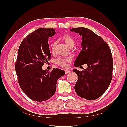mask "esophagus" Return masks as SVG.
<instances>
[{
	"label": "esophagus",
	"instance_id": "obj_1",
	"mask_svg": "<svg viewBox=\"0 0 127 127\" xmlns=\"http://www.w3.org/2000/svg\"><path fill=\"white\" fill-rule=\"evenodd\" d=\"M70 70H65V74H69V73H70Z\"/></svg>",
	"mask_w": 127,
	"mask_h": 127
}]
</instances>
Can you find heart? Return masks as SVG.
Returning <instances> with one entry per match:
<instances>
[{"mask_svg": "<svg viewBox=\"0 0 127 127\" xmlns=\"http://www.w3.org/2000/svg\"><path fill=\"white\" fill-rule=\"evenodd\" d=\"M63 40L64 41L65 44L70 48H73L75 45V40L69 34H65V35H64L63 36ZM55 47L56 43H53L52 44L51 48V51L52 52H54ZM70 61L71 59L70 58H60L57 60L56 63L60 67L66 68L68 66V64L70 63Z\"/></svg>", "mask_w": 127, "mask_h": 127, "instance_id": "heart-1", "label": "heart"}]
</instances>
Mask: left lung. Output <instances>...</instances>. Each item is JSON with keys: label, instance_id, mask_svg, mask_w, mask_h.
Segmentation results:
<instances>
[{"label": "left lung", "instance_id": "left-lung-1", "mask_svg": "<svg viewBox=\"0 0 127 127\" xmlns=\"http://www.w3.org/2000/svg\"><path fill=\"white\" fill-rule=\"evenodd\" d=\"M70 31L82 36V49L74 66L87 64L84 70H72L78 77L74 87L75 92L80 97L94 100L103 95L112 80L113 62L111 50L101 36L88 29L73 28Z\"/></svg>", "mask_w": 127, "mask_h": 127}]
</instances>
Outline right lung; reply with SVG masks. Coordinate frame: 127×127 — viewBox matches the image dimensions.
Here are the masks:
<instances>
[{"label": "right lung", "instance_id": "right-lung-1", "mask_svg": "<svg viewBox=\"0 0 127 127\" xmlns=\"http://www.w3.org/2000/svg\"><path fill=\"white\" fill-rule=\"evenodd\" d=\"M55 34L54 29H38L24 39L18 49L15 70L19 85L34 101H45L52 97L56 91L57 81L64 75L59 68L51 72L42 69L44 63L50 59L48 39Z\"/></svg>", "mask_w": 127, "mask_h": 127}]
</instances>
